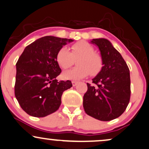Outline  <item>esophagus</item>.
I'll return each instance as SVG.
<instances>
[{
  "label": "esophagus",
  "instance_id": "1",
  "mask_svg": "<svg viewBox=\"0 0 149 149\" xmlns=\"http://www.w3.org/2000/svg\"><path fill=\"white\" fill-rule=\"evenodd\" d=\"M77 84H78V82H76V81H72V85H73V86H76Z\"/></svg>",
  "mask_w": 149,
  "mask_h": 149
}]
</instances>
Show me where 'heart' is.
<instances>
[{
	"instance_id": "1",
	"label": "heart",
	"mask_w": 149,
	"mask_h": 149,
	"mask_svg": "<svg viewBox=\"0 0 149 149\" xmlns=\"http://www.w3.org/2000/svg\"><path fill=\"white\" fill-rule=\"evenodd\" d=\"M71 52L67 47H61L56 54V61L63 69L70 68L74 59L77 61L76 68L64 73L63 78L67 80H78L91 74L95 76L100 72L104 65L103 58L100 54L95 52L94 47L86 41H79L71 45Z\"/></svg>"
}]
</instances>
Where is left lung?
<instances>
[{"label": "left lung", "mask_w": 149, "mask_h": 149, "mask_svg": "<svg viewBox=\"0 0 149 149\" xmlns=\"http://www.w3.org/2000/svg\"><path fill=\"white\" fill-rule=\"evenodd\" d=\"M101 52L104 66L83 97L86 113L101 121H110L125 112L131 97L129 69L121 54L104 38L93 39Z\"/></svg>", "instance_id": "obj_1"}]
</instances>
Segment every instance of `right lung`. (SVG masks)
<instances>
[{
    "mask_svg": "<svg viewBox=\"0 0 149 149\" xmlns=\"http://www.w3.org/2000/svg\"><path fill=\"white\" fill-rule=\"evenodd\" d=\"M73 40L45 36L27 46L16 63L14 93L20 106L29 116L42 118L59 109L63 92L70 80L60 82L58 51Z\"/></svg>",
    "mask_w": 149,
    "mask_h": 149,
    "instance_id": "obj_1",
    "label": "right lung"
}]
</instances>
